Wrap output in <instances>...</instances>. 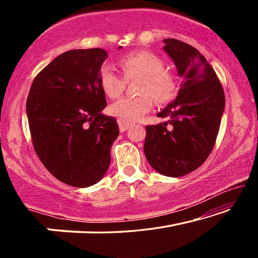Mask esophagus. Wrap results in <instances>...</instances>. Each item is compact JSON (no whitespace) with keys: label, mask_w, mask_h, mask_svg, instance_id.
Masks as SVG:
<instances>
[{"label":"esophagus","mask_w":258,"mask_h":258,"mask_svg":"<svg viewBox=\"0 0 258 258\" xmlns=\"http://www.w3.org/2000/svg\"><path fill=\"white\" fill-rule=\"evenodd\" d=\"M117 123H118V126H119V130H120V132H125L126 130H127L130 126H131V124L128 123V121H126V120H124V119H117Z\"/></svg>","instance_id":"1"}]
</instances>
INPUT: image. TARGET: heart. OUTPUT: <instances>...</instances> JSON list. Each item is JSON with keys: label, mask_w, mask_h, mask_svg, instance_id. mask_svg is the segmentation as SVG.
<instances>
[{"label": "heart", "mask_w": 258, "mask_h": 258, "mask_svg": "<svg viewBox=\"0 0 258 258\" xmlns=\"http://www.w3.org/2000/svg\"><path fill=\"white\" fill-rule=\"evenodd\" d=\"M119 67L124 79L109 63H104L99 71L98 81L102 92L110 99L123 93L125 81L139 78L137 97H127L113 102L109 107L112 116L126 121L139 119L156 103L171 102L177 93V80L174 73L165 68L164 60L151 51H134L119 59Z\"/></svg>", "instance_id": "heart-1"}]
</instances>
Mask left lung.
<instances>
[{
    "instance_id": "obj_1",
    "label": "left lung",
    "mask_w": 258,
    "mask_h": 258,
    "mask_svg": "<svg viewBox=\"0 0 258 258\" xmlns=\"http://www.w3.org/2000/svg\"><path fill=\"white\" fill-rule=\"evenodd\" d=\"M164 43L182 84L176 99L157 115L167 120L146 126L143 149L157 172L178 177L200 167L211 155L225 95L216 73L196 47L175 38Z\"/></svg>"
}]
</instances>
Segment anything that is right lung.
Here are the masks:
<instances>
[{
    "label": "right lung",
    "mask_w": 258,
    "mask_h": 258,
    "mask_svg": "<svg viewBox=\"0 0 258 258\" xmlns=\"http://www.w3.org/2000/svg\"><path fill=\"white\" fill-rule=\"evenodd\" d=\"M107 56L98 47L67 51L43 68L30 86L26 110L35 152L68 185H93L110 165L119 127L115 117L101 113L107 101L98 75Z\"/></svg>",
    "instance_id": "obj_1"
}]
</instances>
